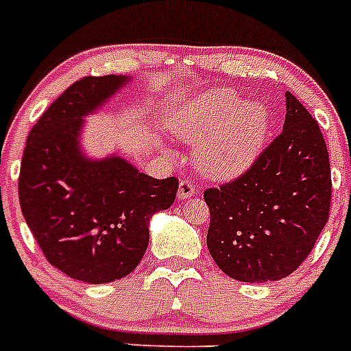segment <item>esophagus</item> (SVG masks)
<instances>
[{"instance_id":"1","label":"esophagus","mask_w":351,"mask_h":351,"mask_svg":"<svg viewBox=\"0 0 351 351\" xmlns=\"http://www.w3.org/2000/svg\"><path fill=\"white\" fill-rule=\"evenodd\" d=\"M195 193V184L190 181V179H182L179 182V190H178V198L179 200H188V198L193 197Z\"/></svg>"}]
</instances>
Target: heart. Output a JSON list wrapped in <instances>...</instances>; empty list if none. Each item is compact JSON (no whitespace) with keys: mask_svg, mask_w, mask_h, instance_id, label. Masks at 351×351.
I'll return each instance as SVG.
<instances>
[{"mask_svg":"<svg viewBox=\"0 0 351 351\" xmlns=\"http://www.w3.org/2000/svg\"><path fill=\"white\" fill-rule=\"evenodd\" d=\"M173 137L197 147V165L206 178L230 181L258 158L269 133L267 107L244 101L232 89L216 88L182 101L169 119Z\"/></svg>","mask_w":351,"mask_h":351,"instance_id":"1","label":"heart"}]
</instances>
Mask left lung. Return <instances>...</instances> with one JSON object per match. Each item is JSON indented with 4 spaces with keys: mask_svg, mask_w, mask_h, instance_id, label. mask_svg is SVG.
Listing matches in <instances>:
<instances>
[{
    "mask_svg": "<svg viewBox=\"0 0 351 351\" xmlns=\"http://www.w3.org/2000/svg\"><path fill=\"white\" fill-rule=\"evenodd\" d=\"M283 132L234 182L210 188L207 247L243 283L287 278L308 258L330 207V163L320 126L285 93Z\"/></svg>",
    "mask_w": 351,
    "mask_h": 351,
    "instance_id": "obj_1",
    "label": "left lung"
}]
</instances>
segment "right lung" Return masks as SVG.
<instances>
[{
  "instance_id": "1",
  "label": "right lung",
  "mask_w": 351,
  "mask_h": 351,
  "mask_svg": "<svg viewBox=\"0 0 351 351\" xmlns=\"http://www.w3.org/2000/svg\"><path fill=\"white\" fill-rule=\"evenodd\" d=\"M133 75L84 77L42 114L27 135L19 200L51 265L71 280L110 283L135 271L149 223L176 200L178 179H154L117 153L89 156L86 117L107 107Z\"/></svg>"
}]
</instances>
